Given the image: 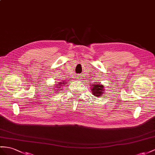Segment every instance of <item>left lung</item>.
<instances>
[{
    "instance_id": "8db88e82",
    "label": "left lung",
    "mask_w": 155,
    "mask_h": 155,
    "mask_svg": "<svg viewBox=\"0 0 155 155\" xmlns=\"http://www.w3.org/2000/svg\"><path fill=\"white\" fill-rule=\"evenodd\" d=\"M105 87L101 84L100 83H96V84H92L91 87V92L92 95L96 97H100L105 94Z\"/></svg>"
}]
</instances>
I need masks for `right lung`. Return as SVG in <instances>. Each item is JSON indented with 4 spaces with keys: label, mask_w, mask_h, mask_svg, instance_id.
<instances>
[{
    "label": "right lung",
    "mask_w": 155,
    "mask_h": 155,
    "mask_svg": "<svg viewBox=\"0 0 155 155\" xmlns=\"http://www.w3.org/2000/svg\"><path fill=\"white\" fill-rule=\"evenodd\" d=\"M65 83L66 82H65V81H62V82H58V84H55V85H56L55 86H53V87H55V89H54V90L55 91H56V92H58V91H59L58 90L59 89L60 90H61V87H63V86H65Z\"/></svg>",
    "instance_id": "add662e5"
}]
</instances>
